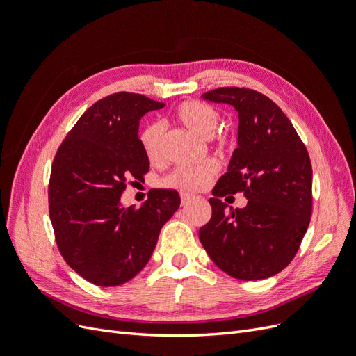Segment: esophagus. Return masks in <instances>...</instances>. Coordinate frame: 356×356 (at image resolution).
Segmentation results:
<instances>
[{"label": "esophagus", "instance_id": "1", "mask_svg": "<svg viewBox=\"0 0 356 356\" xmlns=\"http://www.w3.org/2000/svg\"><path fill=\"white\" fill-rule=\"evenodd\" d=\"M191 200H193V195H190V193H181V204H182V207H186V204H188Z\"/></svg>", "mask_w": 356, "mask_h": 356}]
</instances>
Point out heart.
I'll list each match as a JSON object with an SVG mask.
<instances>
[{
    "label": "heart",
    "instance_id": "1",
    "mask_svg": "<svg viewBox=\"0 0 356 356\" xmlns=\"http://www.w3.org/2000/svg\"><path fill=\"white\" fill-rule=\"evenodd\" d=\"M177 120L186 126L188 131L195 132L202 138H212L221 123V113L213 105L191 99L182 102L174 113ZM217 143L221 147H232L233 139L220 135ZM139 144L149 163H159L163 156V126L157 122L145 124L139 132ZM221 165L218 160L208 159L199 165H182L172 169L169 174L161 178V186L166 188H175L181 191H199L208 187L213 177L218 174Z\"/></svg>",
    "mask_w": 356,
    "mask_h": 356
}]
</instances>
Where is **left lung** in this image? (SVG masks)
Returning <instances> with one entry per match:
<instances>
[{"label": "left lung", "mask_w": 356, "mask_h": 356, "mask_svg": "<svg viewBox=\"0 0 356 356\" xmlns=\"http://www.w3.org/2000/svg\"><path fill=\"white\" fill-rule=\"evenodd\" d=\"M239 111V147L209 199L211 220L199 239L222 272L258 281L293 261L312 215V163L293 123L266 95L250 88H218L202 95ZM243 192L245 209L219 199Z\"/></svg>", "instance_id": "left-lung-1"}]
</instances>
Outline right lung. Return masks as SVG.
<instances>
[{"label": "right lung", "mask_w": 356, "mask_h": 356, "mask_svg": "<svg viewBox=\"0 0 356 356\" xmlns=\"http://www.w3.org/2000/svg\"><path fill=\"white\" fill-rule=\"evenodd\" d=\"M144 95L117 92L96 101L59 145L49 181V213L58 250L74 272L117 286L143 270L163 224L179 207L175 190H149L141 208L120 207L132 179L144 181L141 117L163 108Z\"/></svg>", "instance_id": "add662e5"}]
</instances>
